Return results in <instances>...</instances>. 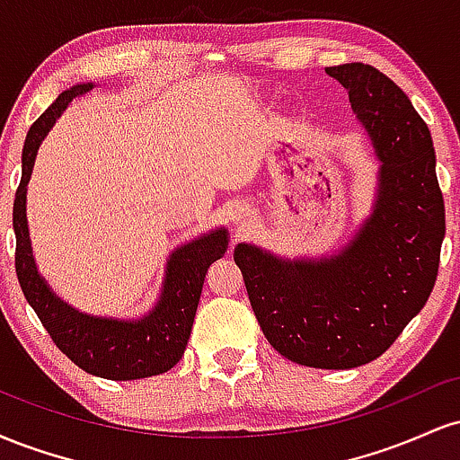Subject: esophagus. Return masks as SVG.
I'll return each mask as SVG.
<instances>
[{"label":"esophagus","mask_w":460,"mask_h":460,"mask_svg":"<svg viewBox=\"0 0 460 460\" xmlns=\"http://www.w3.org/2000/svg\"><path fill=\"white\" fill-rule=\"evenodd\" d=\"M231 220L237 226V231H246L252 223V214L248 208H235L234 214H231Z\"/></svg>","instance_id":"obj_1"}]
</instances>
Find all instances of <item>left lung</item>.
<instances>
[{
  "label": "left lung",
  "instance_id": "obj_1",
  "mask_svg": "<svg viewBox=\"0 0 460 460\" xmlns=\"http://www.w3.org/2000/svg\"><path fill=\"white\" fill-rule=\"evenodd\" d=\"M326 73L346 88L381 162L372 212L331 257L285 260L242 242L234 260L279 355L300 366L350 369L381 357L429 300L446 208L429 125L409 97L361 62Z\"/></svg>",
  "mask_w": 460,
  "mask_h": 460
}]
</instances>
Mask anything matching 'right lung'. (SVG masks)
<instances>
[{
	"instance_id": "right-lung-1",
	"label": "right lung",
	"mask_w": 460,
	"mask_h": 460,
	"mask_svg": "<svg viewBox=\"0 0 460 460\" xmlns=\"http://www.w3.org/2000/svg\"><path fill=\"white\" fill-rule=\"evenodd\" d=\"M91 88H94L93 82L66 88L28 131L23 155H21V183L13 208V226L17 235L14 266L25 300L43 322L54 344L77 367L110 381H136V378L168 372L183 357L197 315L205 274L226 252L229 234L225 226H216L209 234H200L186 244L177 246L168 255L157 303L140 318L128 320L84 314L58 296L39 272L31 252L28 212H25L28 183L39 146L54 128L56 119H60L73 99Z\"/></svg>"
}]
</instances>
